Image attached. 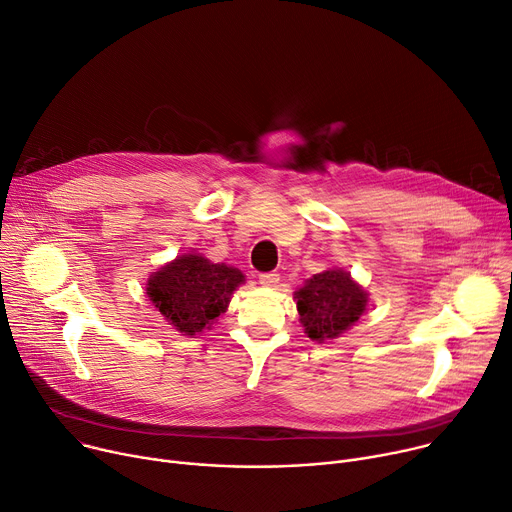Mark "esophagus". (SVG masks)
I'll use <instances>...</instances> for the list:
<instances>
[{
  "instance_id": "esophagus-1",
  "label": "esophagus",
  "mask_w": 512,
  "mask_h": 512,
  "mask_svg": "<svg viewBox=\"0 0 512 512\" xmlns=\"http://www.w3.org/2000/svg\"><path fill=\"white\" fill-rule=\"evenodd\" d=\"M259 284L263 286V288H269V290H275L277 286H280V275L277 273H261L259 275Z\"/></svg>"
}]
</instances>
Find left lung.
Segmentation results:
<instances>
[{"instance_id": "left-lung-1", "label": "left lung", "mask_w": 512, "mask_h": 512, "mask_svg": "<svg viewBox=\"0 0 512 512\" xmlns=\"http://www.w3.org/2000/svg\"><path fill=\"white\" fill-rule=\"evenodd\" d=\"M296 308L304 333L316 341L327 343L341 337L367 310L369 294L355 282L351 271L329 267L294 292Z\"/></svg>"}]
</instances>
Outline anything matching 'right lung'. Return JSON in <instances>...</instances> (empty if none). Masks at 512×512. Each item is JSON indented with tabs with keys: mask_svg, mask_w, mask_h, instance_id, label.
<instances>
[{
	"mask_svg": "<svg viewBox=\"0 0 512 512\" xmlns=\"http://www.w3.org/2000/svg\"><path fill=\"white\" fill-rule=\"evenodd\" d=\"M241 284H245L241 269L190 251L149 275L147 296L175 331L196 337L212 329Z\"/></svg>",
	"mask_w": 512,
	"mask_h": 512,
	"instance_id": "right-lung-1",
	"label": "right lung"
}]
</instances>
